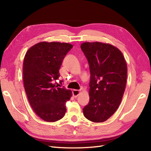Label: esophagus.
I'll return each mask as SVG.
<instances>
[{
    "mask_svg": "<svg viewBox=\"0 0 151 151\" xmlns=\"http://www.w3.org/2000/svg\"><path fill=\"white\" fill-rule=\"evenodd\" d=\"M80 93H81V91L79 90H77V89H74V90L72 91L73 96H74L75 98L78 96V95L80 94Z\"/></svg>",
    "mask_w": 151,
    "mask_h": 151,
    "instance_id": "obj_1",
    "label": "esophagus"
}]
</instances>
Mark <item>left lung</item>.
Here are the masks:
<instances>
[{
	"instance_id": "1",
	"label": "left lung",
	"mask_w": 151,
	"mask_h": 151,
	"mask_svg": "<svg viewBox=\"0 0 151 151\" xmlns=\"http://www.w3.org/2000/svg\"><path fill=\"white\" fill-rule=\"evenodd\" d=\"M81 48L87 58L91 73L89 102L83 109L85 117L102 123L115 113L124 95L127 63L116 46L100 42H85Z\"/></svg>"
}]
</instances>
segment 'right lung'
Here are the masks:
<instances>
[{
	"mask_svg": "<svg viewBox=\"0 0 151 151\" xmlns=\"http://www.w3.org/2000/svg\"><path fill=\"white\" fill-rule=\"evenodd\" d=\"M72 47L66 42L43 41L30 47L24 57L23 84L28 100L36 114L45 121L55 122L65 114L72 91L52 81L59 79L63 60Z\"/></svg>",
	"mask_w": 151,
	"mask_h": 151,
	"instance_id": "right-lung-1",
	"label": "right lung"
}]
</instances>
